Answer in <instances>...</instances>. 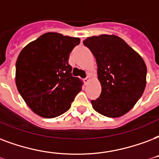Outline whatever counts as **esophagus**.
<instances>
[{
  "mask_svg": "<svg viewBox=\"0 0 159 159\" xmlns=\"http://www.w3.org/2000/svg\"><path fill=\"white\" fill-rule=\"evenodd\" d=\"M89 80H90V79H89V77H86V78H85V79H84V83H85V84H88V82H89Z\"/></svg>",
  "mask_w": 159,
  "mask_h": 159,
  "instance_id": "1",
  "label": "esophagus"
}]
</instances>
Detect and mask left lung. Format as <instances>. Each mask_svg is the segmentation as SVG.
Segmentation results:
<instances>
[{"label": "left lung", "mask_w": 159, "mask_h": 159, "mask_svg": "<svg viewBox=\"0 0 159 159\" xmlns=\"http://www.w3.org/2000/svg\"><path fill=\"white\" fill-rule=\"evenodd\" d=\"M98 65L102 86L93 109L108 117H118L130 111L146 87L147 66L143 59L122 38L115 35L91 36L83 41Z\"/></svg>", "instance_id": "obj_1"}]
</instances>
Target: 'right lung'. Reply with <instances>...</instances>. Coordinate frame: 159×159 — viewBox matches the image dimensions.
<instances>
[{"mask_svg":"<svg viewBox=\"0 0 159 159\" xmlns=\"http://www.w3.org/2000/svg\"><path fill=\"white\" fill-rule=\"evenodd\" d=\"M78 37L47 32L23 48L16 63V84L36 114L52 118L66 112L82 90L68 60Z\"/></svg>","mask_w":159,"mask_h":159,"instance_id":"add662e5","label":"right lung"}]
</instances>
